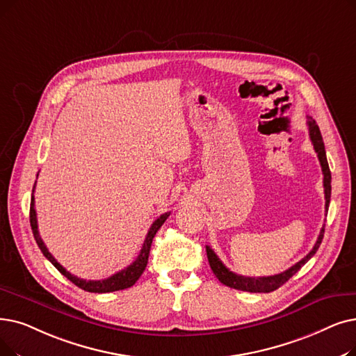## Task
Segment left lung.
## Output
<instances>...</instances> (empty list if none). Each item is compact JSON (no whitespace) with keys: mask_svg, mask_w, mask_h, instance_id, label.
Returning <instances> with one entry per match:
<instances>
[{"mask_svg":"<svg viewBox=\"0 0 356 356\" xmlns=\"http://www.w3.org/2000/svg\"><path fill=\"white\" fill-rule=\"evenodd\" d=\"M307 119H308L307 125H308V132H310V140L314 145V149L317 152V157H318V161H320V165H321L324 197H326V212H327L329 211V204H330V195H332V173H330V168H329V164H327L326 149H324L323 136L320 134L318 125L313 118L307 116ZM323 236H324V225L320 229L318 238H317V241L313 247V250L310 253H308L304 259H301L298 264H296L293 266H291L289 269H286L285 272H281L277 275H272V276L249 277V276H241V275L231 272L220 260V257L213 253V250L211 249L209 245H207V256H208V261H209V266H211L212 272L215 273L216 277H218V281L221 284H224L229 288L247 291V292H272L280 286H282L289 280V277L296 275L307 264V261L316 254V252L318 250V247L321 244Z\"/></svg>","mask_w":356,"mask_h":356,"instance_id":"1","label":"left lung"}]
</instances>
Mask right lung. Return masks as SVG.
<instances>
[{
	"label": "right lung",
	"mask_w": 356,
	"mask_h": 356,
	"mask_svg": "<svg viewBox=\"0 0 356 356\" xmlns=\"http://www.w3.org/2000/svg\"><path fill=\"white\" fill-rule=\"evenodd\" d=\"M33 192H35V186H33ZM170 215V211L160 215L159 218L152 222L148 234L144 240V244H143V249L140 252V254H138V257L132 261V264L125 268L123 270L112 275L107 277V280H102V281H86V280H81V277H76L75 275H71L65 268L60 266L56 259L49 253L48 247L44 245V243L42 241L40 236H39V229H38V218H36V209H35V196L32 195V202H30V225H32V231H33V236H35V240L39 245L40 252L43 253V256L48 259L51 264L63 273L65 277H68V280L76 285L79 288L84 289V291H88V292H97V293H104V292H113V291H120V289H127V288H131L138 280H140V276L143 275V272L147 268V264H148V256H149V249H151V243H152V238L154 236H156L157 231L160 229V227L164 224V221L168 218Z\"/></svg>",
	"instance_id": "right-lung-1"
}]
</instances>
